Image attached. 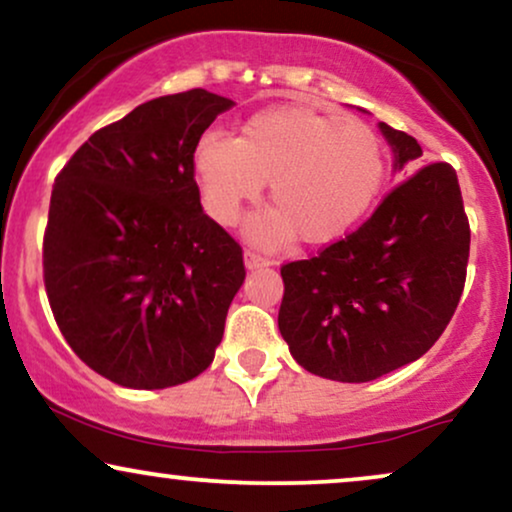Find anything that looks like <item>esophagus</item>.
<instances>
[{
    "mask_svg": "<svg viewBox=\"0 0 512 512\" xmlns=\"http://www.w3.org/2000/svg\"><path fill=\"white\" fill-rule=\"evenodd\" d=\"M244 266L249 270H256V268L270 266V261H268V258L254 254V251H244Z\"/></svg>",
    "mask_w": 512,
    "mask_h": 512,
    "instance_id": "34e87169",
    "label": "esophagus"
}]
</instances>
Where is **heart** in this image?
<instances>
[{
	"instance_id": "b5f03b06",
	"label": "heart",
	"mask_w": 512,
	"mask_h": 512,
	"mask_svg": "<svg viewBox=\"0 0 512 512\" xmlns=\"http://www.w3.org/2000/svg\"><path fill=\"white\" fill-rule=\"evenodd\" d=\"M192 170L204 211L232 225L268 182L273 208L246 223L256 244L282 246L299 235L323 246L356 227L380 199L387 154L372 128L311 106H273L249 116L239 137L206 132Z\"/></svg>"
}]
</instances>
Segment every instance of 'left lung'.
I'll return each mask as SVG.
<instances>
[{"instance_id":"obj_1","label":"left lung","mask_w":512,"mask_h":512,"mask_svg":"<svg viewBox=\"0 0 512 512\" xmlns=\"http://www.w3.org/2000/svg\"><path fill=\"white\" fill-rule=\"evenodd\" d=\"M394 170L415 168V137L380 123ZM470 225L458 175L427 163L377 211L308 261L282 266L277 327L294 361L318 377L370 382L418 361L446 330L465 285Z\"/></svg>"}]
</instances>
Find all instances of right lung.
<instances>
[{
	"mask_svg": "<svg viewBox=\"0 0 512 512\" xmlns=\"http://www.w3.org/2000/svg\"><path fill=\"white\" fill-rule=\"evenodd\" d=\"M232 99L187 90L97 130L63 166L44 232V287L75 356L128 389L211 365L244 285L242 249L201 208L194 144Z\"/></svg>",
	"mask_w": 512,
	"mask_h": 512,
	"instance_id": "right-lung-1",
	"label": "right lung"
}]
</instances>
